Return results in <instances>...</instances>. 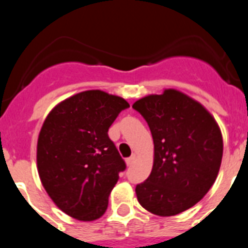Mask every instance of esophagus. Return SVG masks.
<instances>
[{
  "label": "esophagus",
  "mask_w": 248,
  "mask_h": 248,
  "mask_svg": "<svg viewBox=\"0 0 248 248\" xmlns=\"http://www.w3.org/2000/svg\"><path fill=\"white\" fill-rule=\"evenodd\" d=\"M134 161H135V155H131L130 157H128V159L125 160V163H126V165H128V166H130L131 164L134 163Z\"/></svg>",
  "instance_id": "1"
}]
</instances>
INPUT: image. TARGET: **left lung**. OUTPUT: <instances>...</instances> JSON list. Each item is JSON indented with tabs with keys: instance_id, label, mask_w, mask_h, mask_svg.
Wrapping results in <instances>:
<instances>
[{
	"instance_id": "1",
	"label": "left lung",
	"mask_w": 248,
	"mask_h": 248,
	"mask_svg": "<svg viewBox=\"0 0 248 248\" xmlns=\"http://www.w3.org/2000/svg\"><path fill=\"white\" fill-rule=\"evenodd\" d=\"M154 140L150 175L135 187L138 201L157 216L190 209L214 185L222 160L221 130L199 102L175 89L137 100Z\"/></svg>"
}]
</instances>
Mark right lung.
I'll return each mask as SVG.
<instances>
[{
    "label": "right lung",
    "instance_id": "obj_1",
    "mask_svg": "<svg viewBox=\"0 0 248 248\" xmlns=\"http://www.w3.org/2000/svg\"><path fill=\"white\" fill-rule=\"evenodd\" d=\"M129 108L123 98L85 91L56 105L37 143V168L49 198L79 221H94L108 207L110 191L126 168L108 130Z\"/></svg>",
    "mask_w": 248,
    "mask_h": 248
}]
</instances>
